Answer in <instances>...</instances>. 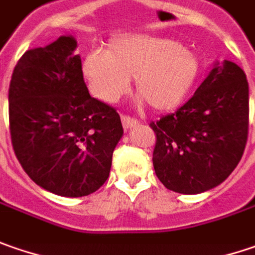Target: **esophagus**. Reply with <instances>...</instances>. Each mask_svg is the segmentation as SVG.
<instances>
[{"label": "esophagus", "mask_w": 255, "mask_h": 255, "mask_svg": "<svg viewBox=\"0 0 255 255\" xmlns=\"http://www.w3.org/2000/svg\"><path fill=\"white\" fill-rule=\"evenodd\" d=\"M122 125H123V128L128 130V129L136 126V125H139V122L136 121V119H133V118H129V116H122Z\"/></svg>", "instance_id": "esophagus-1"}]
</instances>
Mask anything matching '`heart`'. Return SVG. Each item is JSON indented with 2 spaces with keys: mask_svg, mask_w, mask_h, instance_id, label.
Here are the masks:
<instances>
[{
  "mask_svg": "<svg viewBox=\"0 0 255 255\" xmlns=\"http://www.w3.org/2000/svg\"><path fill=\"white\" fill-rule=\"evenodd\" d=\"M82 71L92 95L105 103H116L136 79L139 105L146 102L156 112H171L194 89L199 61L169 38L123 34L110 40L106 53L90 51Z\"/></svg>",
  "mask_w": 255,
  "mask_h": 255,
  "instance_id": "obj_1",
  "label": "heart"
}]
</instances>
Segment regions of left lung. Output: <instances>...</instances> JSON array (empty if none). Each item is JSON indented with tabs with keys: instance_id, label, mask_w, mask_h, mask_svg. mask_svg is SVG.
Masks as SVG:
<instances>
[{
	"instance_id": "1",
	"label": "left lung",
	"mask_w": 255,
	"mask_h": 255,
	"mask_svg": "<svg viewBox=\"0 0 255 255\" xmlns=\"http://www.w3.org/2000/svg\"><path fill=\"white\" fill-rule=\"evenodd\" d=\"M150 128L153 168L168 189L201 194L224 182L244 153L249 134V83L236 63L215 61L194 96Z\"/></svg>"
}]
</instances>
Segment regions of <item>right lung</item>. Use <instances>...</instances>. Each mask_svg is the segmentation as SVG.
Instances as JSON below:
<instances>
[{
	"mask_svg": "<svg viewBox=\"0 0 255 255\" xmlns=\"http://www.w3.org/2000/svg\"><path fill=\"white\" fill-rule=\"evenodd\" d=\"M73 35L31 48L12 71L11 142L22 169L60 197H86L106 182L123 136L118 112L89 95Z\"/></svg>",
	"mask_w": 255,
	"mask_h": 255,
	"instance_id": "obj_1",
	"label": "right lung"
}]
</instances>
